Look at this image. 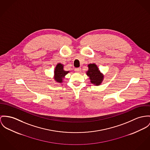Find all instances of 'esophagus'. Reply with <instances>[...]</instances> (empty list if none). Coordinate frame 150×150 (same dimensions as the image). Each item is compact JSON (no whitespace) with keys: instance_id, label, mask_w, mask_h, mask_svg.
Masks as SVG:
<instances>
[{"instance_id":"obj_1","label":"esophagus","mask_w":150,"mask_h":150,"mask_svg":"<svg viewBox=\"0 0 150 150\" xmlns=\"http://www.w3.org/2000/svg\"><path fill=\"white\" fill-rule=\"evenodd\" d=\"M75 71L76 72H80L81 71V68H76V69H75Z\"/></svg>"}]
</instances>
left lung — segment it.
<instances>
[{
    "label": "left lung",
    "mask_w": 150,
    "mask_h": 150,
    "mask_svg": "<svg viewBox=\"0 0 150 150\" xmlns=\"http://www.w3.org/2000/svg\"><path fill=\"white\" fill-rule=\"evenodd\" d=\"M88 67V69L86 72V74L89 77L91 83L96 86L100 85L103 81L104 75L97 65L95 63L89 64Z\"/></svg>",
    "instance_id": "8db88e82"
}]
</instances>
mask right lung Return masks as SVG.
<instances>
[{
    "instance_id": "add662e5",
    "label": "right lung",
    "mask_w": 150,
    "mask_h": 150,
    "mask_svg": "<svg viewBox=\"0 0 150 150\" xmlns=\"http://www.w3.org/2000/svg\"><path fill=\"white\" fill-rule=\"evenodd\" d=\"M64 65L61 63H58L54 69V81L57 83H62L65 76L69 72V71H66L64 70Z\"/></svg>"
}]
</instances>
